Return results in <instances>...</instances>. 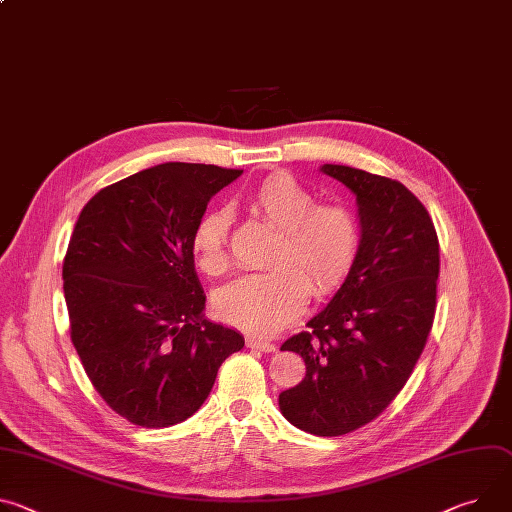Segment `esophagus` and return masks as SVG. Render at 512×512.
Masks as SVG:
<instances>
[{
    "instance_id": "34e87169",
    "label": "esophagus",
    "mask_w": 512,
    "mask_h": 512,
    "mask_svg": "<svg viewBox=\"0 0 512 512\" xmlns=\"http://www.w3.org/2000/svg\"><path fill=\"white\" fill-rule=\"evenodd\" d=\"M247 347L249 349H257V351H265V353H271L275 351V345L269 343V341H263V339H255V337H247Z\"/></svg>"
}]
</instances>
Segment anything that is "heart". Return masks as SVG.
Returning <instances> with one entry per match:
<instances>
[{"mask_svg":"<svg viewBox=\"0 0 512 512\" xmlns=\"http://www.w3.org/2000/svg\"><path fill=\"white\" fill-rule=\"evenodd\" d=\"M251 210L277 239L269 271L243 275L216 294V310L232 327L251 335H275L300 316L312 288L318 296L335 292L357 263L363 224L347 204H316L314 194L286 173L265 177L249 198ZM230 212H206L192 230V255L206 275L228 269Z\"/></svg>","mask_w":512,"mask_h":512,"instance_id":"b5f03b06","label":"heart"}]
</instances>
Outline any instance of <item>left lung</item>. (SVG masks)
Listing matches in <instances>:
<instances>
[{"label":"left lung","mask_w":512,"mask_h":512,"mask_svg":"<svg viewBox=\"0 0 512 512\" xmlns=\"http://www.w3.org/2000/svg\"><path fill=\"white\" fill-rule=\"evenodd\" d=\"M322 171L357 196L363 243L329 306L282 345L302 355L306 378L280 394V410L306 433L339 437L380 416L421 357L437 306L439 239L400 181L345 165Z\"/></svg>","instance_id":"left-lung-1"}]
</instances>
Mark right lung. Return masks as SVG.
I'll return each mask as SVG.
<instances>
[{"label": "right lung", "mask_w": 512, "mask_h": 512, "mask_svg": "<svg viewBox=\"0 0 512 512\" xmlns=\"http://www.w3.org/2000/svg\"><path fill=\"white\" fill-rule=\"evenodd\" d=\"M243 169L163 163L91 198L63 261L71 341L87 378L128 423L163 429L208 398L218 367L245 347L202 316L192 230Z\"/></svg>", "instance_id": "1"}]
</instances>
